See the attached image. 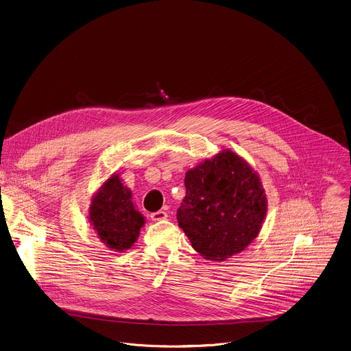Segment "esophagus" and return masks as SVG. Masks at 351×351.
Segmentation results:
<instances>
[{"mask_svg": "<svg viewBox=\"0 0 351 351\" xmlns=\"http://www.w3.org/2000/svg\"><path fill=\"white\" fill-rule=\"evenodd\" d=\"M167 217H168V214H167V211L164 210H158L150 214L152 221H162V219H165Z\"/></svg>", "mask_w": 351, "mask_h": 351, "instance_id": "34e87169", "label": "esophagus"}]
</instances>
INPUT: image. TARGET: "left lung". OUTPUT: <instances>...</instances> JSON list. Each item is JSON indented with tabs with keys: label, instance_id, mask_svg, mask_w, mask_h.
<instances>
[{
	"label": "left lung",
	"instance_id": "obj_1",
	"mask_svg": "<svg viewBox=\"0 0 351 351\" xmlns=\"http://www.w3.org/2000/svg\"><path fill=\"white\" fill-rule=\"evenodd\" d=\"M186 197L176 213L193 248L209 261H225L259 234L267 198L259 175L232 150L186 172Z\"/></svg>",
	"mask_w": 351,
	"mask_h": 351
}]
</instances>
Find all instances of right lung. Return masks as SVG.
<instances>
[{
  "label": "right lung",
  "mask_w": 351,
  "mask_h": 351,
  "mask_svg": "<svg viewBox=\"0 0 351 351\" xmlns=\"http://www.w3.org/2000/svg\"><path fill=\"white\" fill-rule=\"evenodd\" d=\"M132 197V191L114 173L92 198L89 221L101 243L111 250H129L140 236L145 218L136 210Z\"/></svg>",
  "instance_id": "add662e5"
}]
</instances>
